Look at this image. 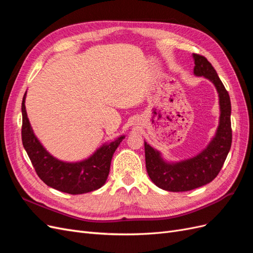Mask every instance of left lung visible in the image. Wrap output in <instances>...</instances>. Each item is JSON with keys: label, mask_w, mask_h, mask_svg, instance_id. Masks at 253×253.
Listing matches in <instances>:
<instances>
[{"label": "left lung", "mask_w": 253, "mask_h": 253, "mask_svg": "<svg viewBox=\"0 0 253 253\" xmlns=\"http://www.w3.org/2000/svg\"><path fill=\"white\" fill-rule=\"evenodd\" d=\"M194 75L210 80L215 86L219 98V124L215 136L200 154L181 160L168 163L160 152L144 141L145 167L151 180L170 192H185L211 182L219 173L231 148V102L230 97L216 71L204 56L193 53Z\"/></svg>", "instance_id": "left-lung-1"}]
</instances>
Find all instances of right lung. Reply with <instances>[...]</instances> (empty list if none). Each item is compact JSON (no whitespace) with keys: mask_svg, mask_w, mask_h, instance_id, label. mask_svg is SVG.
<instances>
[{"mask_svg":"<svg viewBox=\"0 0 253 253\" xmlns=\"http://www.w3.org/2000/svg\"><path fill=\"white\" fill-rule=\"evenodd\" d=\"M25 98L26 93L22 101V142L38 176L48 187L68 194H83L101 188L108 179L113 154L125 136L103 144L81 162H62L50 155L36 137L25 110Z\"/></svg>","mask_w":253,"mask_h":253,"instance_id":"1","label":"right lung"}]
</instances>
